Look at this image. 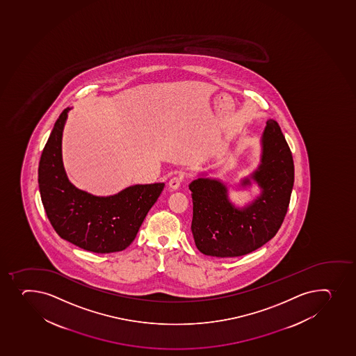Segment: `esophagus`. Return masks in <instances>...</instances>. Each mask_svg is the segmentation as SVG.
<instances>
[{"instance_id": "34e87169", "label": "esophagus", "mask_w": 356, "mask_h": 356, "mask_svg": "<svg viewBox=\"0 0 356 356\" xmlns=\"http://www.w3.org/2000/svg\"><path fill=\"white\" fill-rule=\"evenodd\" d=\"M181 184H182V176H174V177L169 181L168 186L172 191H176V189H179Z\"/></svg>"}]
</instances>
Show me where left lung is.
<instances>
[{
  "instance_id": "8db88e82",
  "label": "left lung",
  "mask_w": 356,
  "mask_h": 356,
  "mask_svg": "<svg viewBox=\"0 0 356 356\" xmlns=\"http://www.w3.org/2000/svg\"><path fill=\"white\" fill-rule=\"evenodd\" d=\"M261 163L241 180L239 187L252 182L261 194L244 207H236L227 184L206 174L189 184L193 198L191 232L203 254L244 256L275 237L285 218L294 184L290 147L273 119L266 121L261 139Z\"/></svg>"
}]
</instances>
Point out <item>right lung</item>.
Returning a JSON list of instances; mask_svg holds the SVG:
<instances>
[{"label":"right lung","instance_id":"1","mask_svg":"<svg viewBox=\"0 0 356 356\" xmlns=\"http://www.w3.org/2000/svg\"><path fill=\"white\" fill-rule=\"evenodd\" d=\"M67 107L52 129L38 165L40 198L59 237L95 253L118 252L134 241L165 184H136L110 196H95L71 184L62 159Z\"/></svg>","mask_w":356,"mask_h":356}]
</instances>
